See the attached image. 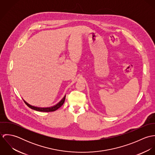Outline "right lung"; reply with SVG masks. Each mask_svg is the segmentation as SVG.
<instances>
[{
    "label": "right lung",
    "instance_id": "right-lung-1",
    "mask_svg": "<svg viewBox=\"0 0 155 155\" xmlns=\"http://www.w3.org/2000/svg\"><path fill=\"white\" fill-rule=\"evenodd\" d=\"M65 98H66V96H64V97L61 100V101H60L57 104H56L54 106L52 107H46V108H41V107H35L33 106L30 105L29 104H28L27 102H25L24 100V103H25V104L30 107V109L35 110L39 111H44V112H49V111H54L57 110L58 109H59L64 103L65 101Z\"/></svg>",
    "mask_w": 155,
    "mask_h": 155
}]
</instances>
